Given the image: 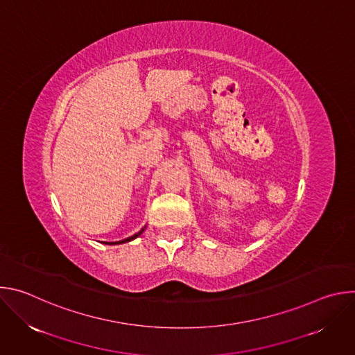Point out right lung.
I'll return each instance as SVG.
<instances>
[{
    "label": "right lung",
    "instance_id": "right-lung-1",
    "mask_svg": "<svg viewBox=\"0 0 355 355\" xmlns=\"http://www.w3.org/2000/svg\"><path fill=\"white\" fill-rule=\"evenodd\" d=\"M144 229H146V226L140 230V232H137L136 234H133V236H130V237H126V239H123V240H119V241H107L105 244H111V245H115V244H123V243H128V241H132V240H135L136 237H139L143 232H144Z\"/></svg>",
    "mask_w": 355,
    "mask_h": 355
}]
</instances>
